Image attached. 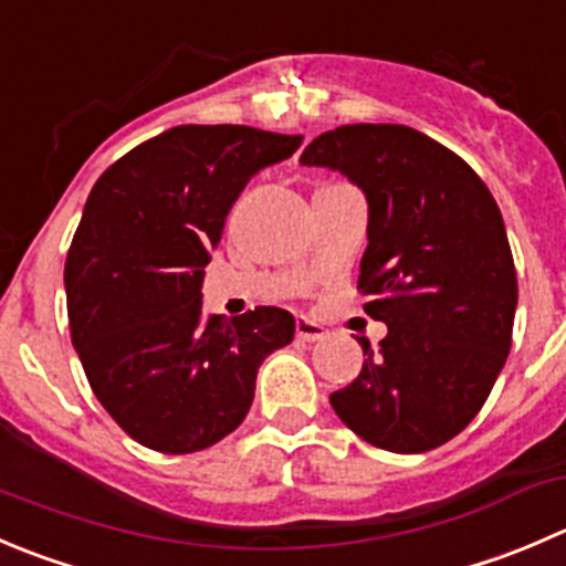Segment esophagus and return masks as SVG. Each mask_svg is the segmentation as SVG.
I'll use <instances>...</instances> for the list:
<instances>
[{"label": "esophagus", "instance_id": "34e87169", "mask_svg": "<svg viewBox=\"0 0 566 566\" xmlns=\"http://www.w3.org/2000/svg\"><path fill=\"white\" fill-rule=\"evenodd\" d=\"M295 337H298L301 343H317V339L326 337V332H323L321 323L310 321V317H298V321H295Z\"/></svg>", "mask_w": 566, "mask_h": 566}]
</instances>
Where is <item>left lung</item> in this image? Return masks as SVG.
Segmentation results:
<instances>
[{"mask_svg": "<svg viewBox=\"0 0 566 566\" xmlns=\"http://www.w3.org/2000/svg\"><path fill=\"white\" fill-rule=\"evenodd\" d=\"M301 166L365 193L359 290L387 323L376 354L359 339L367 359L332 409L384 451L440 448L479 415L512 348L517 273L501 210L462 157L411 126H337Z\"/></svg>", "mask_w": 566, "mask_h": 566, "instance_id": "obj_1", "label": "left lung"}]
</instances>
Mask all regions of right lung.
I'll list each match as a JSON object with an SVG mask.
<instances>
[{
    "mask_svg": "<svg viewBox=\"0 0 566 566\" xmlns=\"http://www.w3.org/2000/svg\"><path fill=\"white\" fill-rule=\"evenodd\" d=\"M301 135L174 126L93 185L65 256L71 343L93 395L140 446L193 453L238 429L268 354L293 343L287 310L207 315L205 265L229 210Z\"/></svg>",
    "mask_w": 566,
    "mask_h": 566,
    "instance_id": "obj_1",
    "label": "right lung"
}]
</instances>
